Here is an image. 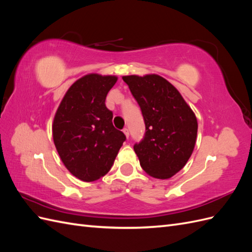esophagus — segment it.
I'll list each match as a JSON object with an SVG mask.
<instances>
[{
  "label": "esophagus",
  "mask_w": 252,
  "mask_h": 252,
  "mask_svg": "<svg viewBox=\"0 0 252 252\" xmlns=\"http://www.w3.org/2000/svg\"><path fill=\"white\" fill-rule=\"evenodd\" d=\"M123 132H124V134L126 135V138L128 139V138H129V131H128V129H127V128H124V129H123Z\"/></svg>",
  "instance_id": "1"
}]
</instances>
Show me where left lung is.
Returning <instances> with one entry per match:
<instances>
[{
	"instance_id": "8db88e82",
	"label": "left lung",
	"mask_w": 252,
	"mask_h": 252,
	"mask_svg": "<svg viewBox=\"0 0 252 252\" xmlns=\"http://www.w3.org/2000/svg\"><path fill=\"white\" fill-rule=\"evenodd\" d=\"M123 81L140 105L146 126L144 139L133 146L141 167L156 179H170L192 155L195 114L179 90L161 75H125Z\"/></svg>"
}]
</instances>
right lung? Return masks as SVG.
I'll return each instance as SVG.
<instances>
[{"instance_id":"add662e5","label":"right lung","mask_w":252,"mask_h":252,"mask_svg":"<svg viewBox=\"0 0 252 252\" xmlns=\"http://www.w3.org/2000/svg\"><path fill=\"white\" fill-rule=\"evenodd\" d=\"M116 75L88 73L66 91L55 114L52 138L69 172L84 182L104 177L113 165L125 134L113 127L106 95Z\"/></svg>"}]
</instances>
